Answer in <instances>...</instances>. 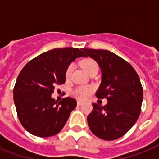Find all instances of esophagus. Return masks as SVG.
Returning <instances> with one entry per match:
<instances>
[{"instance_id":"obj_1","label":"esophagus","mask_w":159,"mask_h":159,"mask_svg":"<svg viewBox=\"0 0 159 159\" xmlns=\"http://www.w3.org/2000/svg\"><path fill=\"white\" fill-rule=\"evenodd\" d=\"M77 106H81V105L82 104V102H81V101H77Z\"/></svg>"}]
</instances>
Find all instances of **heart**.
<instances>
[{
  "label": "heart",
  "instance_id": "heart-1",
  "mask_svg": "<svg viewBox=\"0 0 159 159\" xmlns=\"http://www.w3.org/2000/svg\"><path fill=\"white\" fill-rule=\"evenodd\" d=\"M82 66L88 74L92 72V70L98 69V64L97 63V62L94 61L93 59H91V58H87V59L83 60L82 62ZM72 71H73V66L69 65L67 67V70H66V74H65L66 79H70V77L72 76ZM92 91H93V88L92 87H89V86H81V87H76L73 90L72 94H73L74 97L78 98V99L84 100L87 98V97L89 96L90 93Z\"/></svg>",
  "mask_w": 159,
  "mask_h": 159
}]
</instances>
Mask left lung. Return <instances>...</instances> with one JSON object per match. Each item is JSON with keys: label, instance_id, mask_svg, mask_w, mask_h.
<instances>
[{"label": "left lung", "instance_id": "left-lung-1", "mask_svg": "<svg viewBox=\"0 0 159 159\" xmlns=\"http://www.w3.org/2000/svg\"><path fill=\"white\" fill-rule=\"evenodd\" d=\"M86 55L98 63L102 82L96 96L106 98L105 106L92 103L87 116L92 133L104 140L125 135L135 124L141 112L143 87L137 72L125 60L108 50L83 48Z\"/></svg>", "mask_w": 159, "mask_h": 159}]
</instances>
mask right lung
Instances as JSON below:
<instances>
[{
	"label": "right lung",
	"instance_id": "add662e5",
	"mask_svg": "<svg viewBox=\"0 0 159 159\" xmlns=\"http://www.w3.org/2000/svg\"><path fill=\"white\" fill-rule=\"evenodd\" d=\"M87 57L83 48H54L39 55L20 72L14 87V102L23 127L38 137L53 136L62 130L77 101L52 98L56 85L63 84L66 70L76 58Z\"/></svg>",
	"mask_w": 159,
	"mask_h": 159
}]
</instances>
